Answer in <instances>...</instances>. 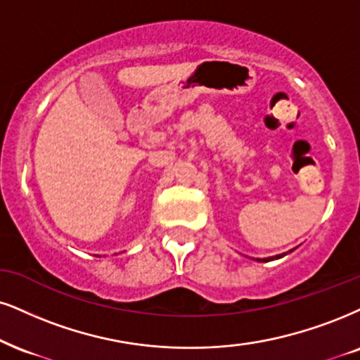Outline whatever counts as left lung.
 <instances>
[{
    "instance_id": "left-lung-1",
    "label": "left lung",
    "mask_w": 360,
    "mask_h": 360,
    "mask_svg": "<svg viewBox=\"0 0 360 360\" xmlns=\"http://www.w3.org/2000/svg\"><path fill=\"white\" fill-rule=\"evenodd\" d=\"M282 255H275V257H269V259H264L262 262H270V260H275V259H281Z\"/></svg>"
}]
</instances>
